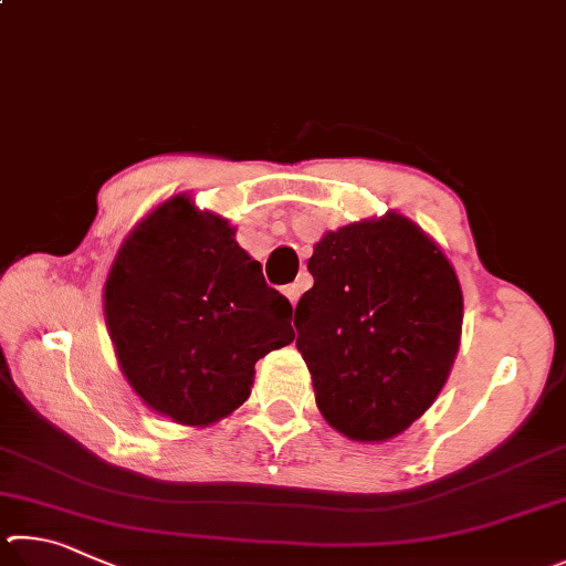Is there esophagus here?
I'll return each mask as SVG.
<instances>
[{
	"mask_svg": "<svg viewBox=\"0 0 566 566\" xmlns=\"http://www.w3.org/2000/svg\"><path fill=\"white\" fill-rule=\"evenodd\" d=\"M283 293H285V298L291 301V305H295V303H298V298H301V293H303V285L301 283H291V285H285Z\"/></svg>",
	"mask_w": 566,
	"mask_h": 566,
	"instance_id": "esophagus-1",
	"label": "esophagus"
}]
</instances>
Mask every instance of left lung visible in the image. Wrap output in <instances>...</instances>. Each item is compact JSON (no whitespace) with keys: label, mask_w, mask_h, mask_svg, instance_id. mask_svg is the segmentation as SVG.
<instances>
[{"label":"left lung","mask_w":566,"mask_h":566,"mask_svg":"<svg viewBox=\"0 0 566 566\" xmlns=\"http://www.w3.org/2000/svg\"><path fill=\"white\" fill-rule=\"evenodd\" d=\"M295 345L331 428L388 442L448 382L462 335V289L448 255L408 216L388 211L328 231L308 261Z\"/></svg>","instance_id":"left-lung-1"}]
</instances>
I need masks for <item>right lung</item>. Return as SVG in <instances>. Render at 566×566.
I'll return each instance as SVG.
<instances>
[{"label": "right lung", "instance_id": "add662e5", "mask_svg": "<svg viewBox=\"0 0 566 566\" xmlns=\"http://www.w3.org/2000/svg\"><path fill=\"white\" fill-rule=\"evenodd\" d=\"M293 308L223 216L176 193L118 245L104 318L126 382L154 412L208 428L248 400L255 363L293 343Z\"/></svg>", "mask_w": 566, "mask_h": 566}]
</instances>
